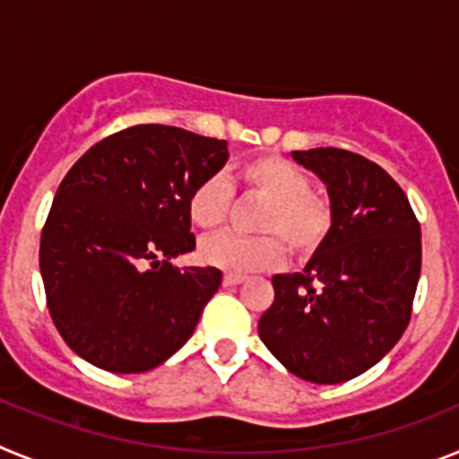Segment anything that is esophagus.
<instances>
[{
    "label": "esophagus",
    "instance_id": "1",
    "mask_svg": "<svg viewBox=\"0 0 459 459\" xmlns=\"http://www.w3.org/2000/svg\"><path fill=\"white\" fill-rule=\"evenodd\" d=\"M243 280H246V275L225 273V278H222V282H225V287H234V285H241Z\"/></svg>",
    "mask_w": 459,
    "mask_h": 459
}]
</instances>
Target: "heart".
Instances as JSON below:
<instances>
[{
	"label": "heart",
	"instance_id": "obj_1",
	"mask_svg": "<svg viewBox=\"0 0 459 459\" xmlns=\"http://www.w3.org/2000/svg\"><path fill=\"white\" fill-rule=\"evenodd\" d=\"M246 200L264 202L255 218L259 237H218L200 246L204 264L230 273L269 271L291 257L306 259L322 248L333 232L335 211L326 195L315 193L306 169L282 156L250 158L237 168ZM188 218L200 232L213 234L232 216V188L211 174L193 186L186 200Z\"/></svg>",
	"mask_w": 459,
	"mask_h": 459
}]
</instances>
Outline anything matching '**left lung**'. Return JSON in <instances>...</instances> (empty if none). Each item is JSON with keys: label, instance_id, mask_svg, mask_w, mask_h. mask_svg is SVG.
Returning <instances> with one entry per match:
<instances>
[{"label": "left lung", "instance_id": "8db88e82", "mask_svg": "<svg viewBox=\"0 0 459 459\" xmlns=\"http://www.w3.org/2000/svg\"><path fill=\"white\" fill-rule=\"evenodd\" d=\"M291 156L326 184L335 222L303 273L273 275L259 338L291 375L340 384L403 338L420 275V222L404 190L366 156L335 147Z\"/></svg>", "mask_w": 459, "mask_h": 459}]
</instances>
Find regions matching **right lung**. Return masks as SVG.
Wrapping results in <instances>:
<instances>
[{
    "label": "right lung",
    "instance_id": "right-lung-1",
    "mask_svg": "<svg viewBox=\"0 0 459 459\" xmlns=\"http://www.w3.org/2000/svg\"><path fill=\"white\" fill-rule=\"evenodd\" d=\"M227 156L225 140L140 124L96 142L68 169L39 264L56 331L91 366L147 372L193 335L222 273L169 259L195 250L186 200Z\"/></svg>",
    "mask_w": 459,
    "mask_h": 459
}]
</instances>
